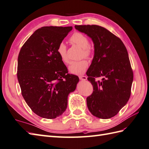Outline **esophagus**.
I'll use <instances>...</instances> for the list:
<instances>
[{"instance_id": "obj_1", "label": "esophagus", "mask_w": 149, "mask_h": 149, "mask_svg": "<svg viewBox=\"0 0 149 149\" xmlns=\"http://www.w3.org/2000/svg\"><path fill=\"white\" fill-rule=\"evenodd\" d=\"M79 77L80 79L82 81H85L87 79V77L85 76V75H81V76H79Z\"/></svg>"}]
</instances>
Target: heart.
<instances>
[{
    "mask_svg": "<svg viewBox=\"0 0 149 149\" xmlns=\"http://www.w3.org/2000/svg\"><path fill=\"white\" fill-rule=\"evenodd\" d=\"M70 41L75 45L83 48L81 52V57H86L89 59L92 56V52L89 48L90 42L88 38L81 33H74L70 37ZM57 53L60 59L63 63L68 64L69 59L67 55V48L65 43L61 42L57 46ZM88 66V62L86 59L79 61H72L69 66V71L72 74L81 75L86 72Z\"/></svg>",
    "mask_w": 149,
    "mask_h": 149,
    "instance_id": "heart-1",
    "label": "heart"
}]
</instances>
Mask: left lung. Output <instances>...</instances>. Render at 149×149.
Wrapping results in <instances>:
<instances>
[{
	"mask_svg": "<svg viewBox=\"0 0 149 149\" xmlns=\"http://www.w3.org/2000/svg\"><path fill=\"white\" fill-rule=\"evenodd\" d=\"M86 34L94 44V56L86 75L93 86L86 98L93 116L101 119L115 116L129 101L133 81V71L129 55L119 37L97 25L75 26ZM102 77V81L95 78Z\"/></svg>",
	"mask_w": 149,
	"mask_h": 149,
	"instance_id": "obj_1",
	"label": "left lung"
}]
</instances>
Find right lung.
<instances>
[{"label": "right lung", "mask_w": 149, "mask_h": 149, "mask_svg": "<svg viewBox=\"0 0 149 149\" xmlns=\"http://www.w3.org/2000/svg\"><path fill=\"white\" fill-rule=\"evenodd\" d=\"M72 26H45L38 29L20 49L17 78L26 103L36 114L55 119L65 111L68 95L79 82L57 53L58 45Z\"/></svg>", "instance_id": "add662e5"}]
</instances>
